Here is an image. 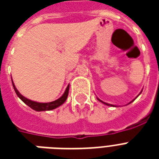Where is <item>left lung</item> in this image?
I'll use <instances>...</instances> for the list:
<instances>
[{
	"label": "left lung",
	"mask_w": 159,
	"mask_h": 159,
	"mask_svg": "<svg viewBox=\"0 0 159 159\" xmlns=\"http://www.w3.org/2000/svg\"><path fill=\"white\" fill-rule=\"evenodd\" d=\"M141 92H140V93H141ZM140 93H139V94H140ZM98 100H99V101H100V102H102V103H104V104L107 105V106H113V105H110V104H108V103H106V102H102V101H101V100H100V99H98ZM132 102H133V101H132ZM131 102H130V103H131Z\"/></svg>",
	"instance_id": "left-lung-1"
}]
</instances>
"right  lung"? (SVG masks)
Returning a JSON list of instances; mask_svg holds the SVG:
<instances>
[{"instance_id":"obj_1","label":"right lung","mask_w":159,"mask_h":159,"mask_svg":"<svg viewBox=\"0 0 159 159\" xmlns=\"http://www.w3.org/2000/svg\"><path fill=\"white\" fill-rule=\"evenodd\" d=\"M12 84H13V87L15 92L17 94L20 98L22 100V102H24L28 106H30L31 109H33L36 111H51V110H53V109L57 108L58 106H60L62 104H63L65 102V101L67 100V97L68 96V91H69V85L67 87V89L65 90V92L63 93L62 97L58 98L57 100L54 101V102H48V103H39V102H33V101H30V100L27 99L25 97H23L22 95L18 92V90L16 89V87H15V84L12 82Z\"/></svg>"}]
</instances>
